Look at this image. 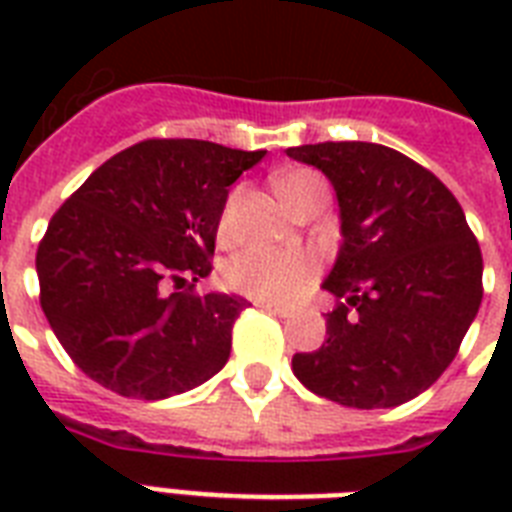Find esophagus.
Here are the masks:
<instances>
[{"mask_svg": "<svg viewBox=\"0 0 512 512\" xmlns=\"http://www.w3.org/2000/svg\"><path fill=\"white\" fill-rule=\"evenodd\" d=\"M257 308H263V311L273 313V316H281V319H287V316H292V311H289V308H284V305H273V303H257Z\"/></svg>", "mask_w": 512, "mask_h": 512, "instance_id": "1", "label": "esophagus"}]
</instances>
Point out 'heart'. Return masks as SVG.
I'll return each instance as SVG.
<instances>
[{"instance_id": "1", "label": "heart", "mask_w": 512, "mask_h": 512, "mask_svg": "<svg viewBox=\"0 0 512 512\" xmlns=\"http://www.w3.org/2000/svg\"><path fill=\"white\" fill-rule=\"evenodd\" d=\"M316 185H327L319 172L292 170L284 172L276 180V191L289 207H295L297 201ZM233 201H236V196L225 201L223 212H220V223H217L220 239L231 233ZM316 273H319V260L313 252H305V249L249 247L225 265V281L233 292L273 305L295 303L297 297L311 287Z\"/></svg>"}]
</instances>
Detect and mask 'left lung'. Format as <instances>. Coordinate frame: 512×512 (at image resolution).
Wrapping results in <instances>:
<instances>
[{
	"label": "left lung",
	"mask_w": 512,
	"mask_h": 512,
	"mask_svg": "<svg viewBox=\"0 0 512 512\" xmlns=\"http://www.w3.org/2000/svg\"><path fill=\"white\" fill-rule=\"evenodd\" d=\"M332 180L342 247L324 289L340 297L319 350L295 353L297 380L356 409L420 396L454 361L484 297V257L454 193L377 143L287 148Z\"/></svg>",
	"instance_id": "obj_1"
}]
</instances>
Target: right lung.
<instances>
[{"label": "right lung", "mask_w": 512, "mask_h": 512, "mask_svg": "<svg viewBox=\"0 0 512 512\" xmlns=\"http://www.w3.org/2000/svg\"><path fill=\"white\" fill-rule=\"evenodd\" d=\"M263 156L151 138L111 156L60 204L36 249L39 303L90 380L159 401L223 369L247 300L199 295L196 281L212 273L228 185Z\"/></svg>", "instance_id": "right-lung-1"}]
</instances>
